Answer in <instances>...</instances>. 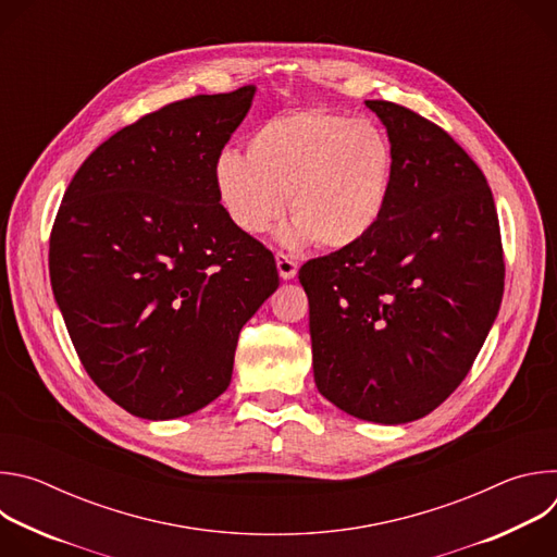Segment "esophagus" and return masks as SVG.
I'll return each mask as SVG.
<instances>
[{"label": "esophagus", "instance_id": "obj_1", "mask_svg": "<svg viewBox=\"0 0 557 557\" xmlns=\"http://www.w3.org/2000/svg\"><path fill=\"white\" fill-rule=\"evenodd\" d=\"M275 264H277V271H280L282 280H293L297 275V262L293 258H288L286 253H277Z\"/></svg>", "mask_w": 557, "mask_h": 557}]
</instances>
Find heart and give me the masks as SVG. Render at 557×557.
Returning <instances> with one entry per match:
<instances>
[{"label":"heart","instance_id":"1","mask_svg":"<svg viewBox=\"0 0 557 557\" xmlns=\"http://www.w3.org/2000/svg\"><path fill=\"white\" fill-rule=\"evenodd\" d=\"M394 172L387 134L370 119L306 110L267 119L249 138V153L222 149L213 185L228 220L260 237L284 215L295 220L282 243L346 249L381 222Z\"/></svg>","mask_w":557,"mask_h":557}]
</instances>
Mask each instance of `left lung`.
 I'll use <instances>...</instances> for the list:
<instances>
[{
    "label": "left lung",
    "instance_id": "1",
    "mask_svg": "<svg viewBox=\"0 0 557 557\" xmlns=\"http://www.w3.org/2000/svg\"><path fill=\"white\" fill-rule=\"evenodd\" d=\"M387 129L385 213L361 243L306 262L314 383L350 417L399 425L438 408L496 320L505 260L485 174L438 125L366 101Z\"/></svg>",
    "mask_w": 557,
    "mask_h": 557
}]
</instances>
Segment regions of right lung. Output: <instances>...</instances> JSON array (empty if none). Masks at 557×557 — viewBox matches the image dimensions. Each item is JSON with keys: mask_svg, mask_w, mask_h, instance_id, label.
<instances>
[{"mask_svg": "<svg viewBox=\"0 0 557 557\" xmlns=\"http://www.w3.org/2000/svg\"><path fill=\"white\" fill-rule=\"evenodd\" d=\"M256 86L198 95L101 143L67 185L50 282L90 379L170 421L228 387L237 335L280 286L273 253L224 213L213 163Z\"/></svg>", "mask_w": 557, "mask_h": 557, "instance_id": "right-lung-1", "label": "right lung"}]
</instances>
